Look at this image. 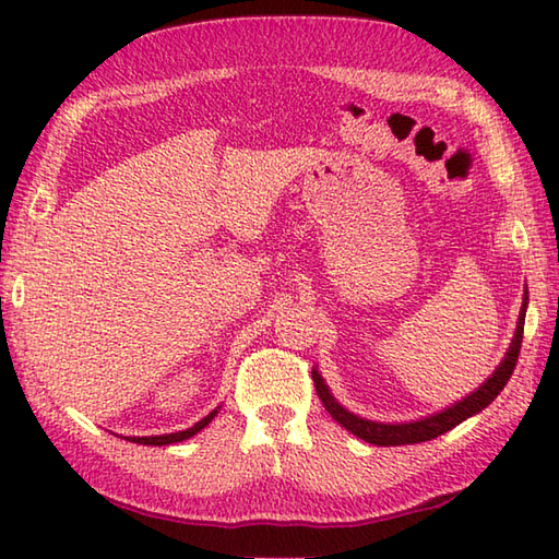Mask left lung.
<instances>
[{"label":"left lung","mask_w":559,"mask_h":559,"mask_svg":"<svg viewBox=\"0 0 559 559\" xmlns=\"http://www.w3.org/2000/svg\"><path fill=\"white\" fill-rule=\"evenodd\" d=\"M526 302H528V295H524V305H521V314H519V324H516V334H514L512 346H509L504 360H502L500 367H497L495 374L480 389L473 391L471 396L454 403V406L442 411V413L430 415V418H423V420H415V423H401V425H384V423L362 420V418H358V415H353L343 406H338L336 399L329 394L324 379L319 377V372L314 370L312 379H314L317 396L322 399L324 408L331 413V418L341 423L355 437H360V439H365V442L377 444V447L418 444V442H427V439H435L439 435H444V432L451 430V427H456L459 423L471 418V415L480 413L485 406H490V403L497 399V394H500V391L507 386L509 377H512L516 360H519L521 341H524Z\"/></svg>","instance_id":"8db88e82"}]
</instances>
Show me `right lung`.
<instances>
[{
	"instance_id": "obj_1",
	"label": "right lung",
	"mask_w": 559,
	"mask_h": 559,
	"mask_svg": "<svg viewBox=\"0 0 559 559\" xmlns=\"http://www.w3.org/2000/svg\"><path fill=\"white\" fill-rule=\"evenodd\" d=\"M216 413H218V411H211L204 420H199L194 427H189V430L173 432V435H160V437H132V442H136V444H148V447H165V444L185 442V439H189L192 435L204 430V427L213 420V415H216Z\"/></svg>"
}]
</instances>
